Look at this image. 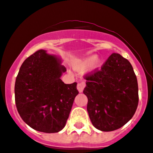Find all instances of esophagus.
<instances>
[{
  "label": "esophagus",
  "mask_w": 153,
  "mask_h": 153,
  "mask_svg": "<svg viewBox=\"0 0 153 153\" xmlns=\"http://www.w3.org/2000/svg\"><path fill=\"white\" fill-rule=\"evenodd\" d=\"M85 86H86L85 83H84V81H82V82L81 83H78V85H77V89H78V90L80 92V93H81V92L84 90Z\"/></svg>",
  "instance_id": "34e87169"
}]
</instances>
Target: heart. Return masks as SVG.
<instances>
[{"label":"heart","instance_id":"heart-1","mask_svg":"<svg viewBox=\"0 0 153 153\" xmlns=\"http://www.w3.org/2000/svg\"><path fill=\"white\" fill-rule=\"evenodd\" d=\"M101 64H102V62H101L100 59L97 58L96 56H90V57H87L86 59H84L83 61H81L79 64L77 66V68L78 69H86L87 67H88L89 66L91 65V68L93 69H99L101 66Z\"/></svg>","mask_w":153,"mask_h":153}]
</instances>
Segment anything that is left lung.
I'll list each match as a JSON object with an SVG mask.
<instances>
[{
	"instance_id": "left-lung-1",
	"label": "left lung",
	"mask_w": 153,
	"mask_h": 153,
	"mask_svg": "<svg viewBox=\"0 0 153 153\" xmlns=\"http://www.w3.org/2000/svg\"><path fill=\"white\" fill-rule=\"evenodd\" d=\"M87 111L92 124L103 131L117 130L134 116L138 105V86L132 66L120 54H111L101 69L84 75Z\"/></svg>"
}]
</instances>
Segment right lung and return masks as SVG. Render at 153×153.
I'll list each match as a JSON object with an SVG mask.
<instances>
[{"label":"right lung","instance_id":"add662e5","mask_svg":"<svg viewBox=\"0 0 153 153\" xmlns=\"http://www.w3.org/2000/svg\"><path fill=\"white\" fill-rule=\"evenodd\" d=\"M66 69L60 60L39 50L24 61L16 77L15 101L25 123L36 131L58 132L66 126L77 83L66 84L60 76Z\"/></svg>","mask_w":153,"mask_h":153}]
</instances>
